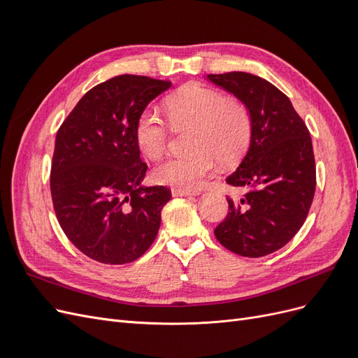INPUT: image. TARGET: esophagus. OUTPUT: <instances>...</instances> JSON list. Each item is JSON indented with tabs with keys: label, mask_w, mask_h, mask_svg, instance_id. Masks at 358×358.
<instances>
[{
	"label": "esophagus",
	"mask_w": 358,
	"mask_h": 358,
	"mask_svg": "<svg viewBox=\"0 0 358 358\" xmlns=\"http://www.w3.org/2000/svg\"><path fill=\"white\" fill-rule=\"evenodd\" d=\"M171 196H173V197H192V196H199V191H194V189H182V188H173V189H171Z\"/></svg>",
	"instance_id": "obj_1"
}]
</instances>
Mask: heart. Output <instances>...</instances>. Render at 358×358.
Returning a JSON list of instances; mask_svg holds the SVG:
<instances>
[{
    "mask_svg": "<svg viewBox=\"0 0 358 358\" xmlns=\"http://www.w3.org/2000/svg\"><path fill=\"white\" fill-rule=\"evenodd\" d=\"M166 110L173 125H192L188 142L192 150L170 157L154 169V179L161 185L199 188L215 170L216 158L239 159L251 138L248 107L208 86H183L166 100ZM134 134L140 152L148 158H159L167 148V127L154 107L140 113Z\"/></svg>",
    "mask_w": 358,
    "mask_h": 358,
    "instance_id": "heart-1",
    "label": "heart"
}]
</instances>
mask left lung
Returning <instances> with one entry per match:
<instances>
[{
    "label": "left lung",
    "instance_id": "left-lung-1",
    "mask_svg": "<svg viewBox=\"0 0 358 358\" xmlns=\"http://www.w3.org/2000/svg\"><path fill=\"white\" fill-rule=\"evenodd\" d=\"M208 79L241 100L251 115V138L227 183L239 200L216 227L218 242L242 257L258 258L285 246L305 222L317 185L315 158L305 122L288 96L258 76L231 71Z\"/></svg>",
    "mask_w": 358,
    "mask_h": 358
}]
</instances>
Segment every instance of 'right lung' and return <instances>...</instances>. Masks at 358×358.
<instances>
[{
    "instance_id": "right-lung-1",
    "label": "right lung",
    "mask_w": 358,
    "mask_h": 358,
    "mask_svg": "<svg viewBox=\"0 0 358 358\" xmlns=\"http://www.w3.org/2000/svg\"><path fill=\"white\" fill-rule=\"evenodd\" d=\"M170 80L121 74L94 86L57 133L50 192L61 229L85 255L125 264L154 243L166 187H145L136 122Z\"/></svg>"
}]
</instances>
